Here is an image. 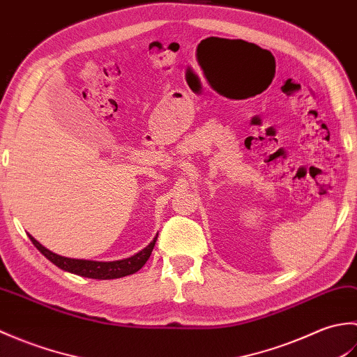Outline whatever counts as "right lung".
<instances>
[{
  "instance_id": "right-lung-1",
  "label": "right lung",
  "mask_w": 357,
  "mask_h": 357,
  "mask_svg": "<svg viewBox=\"0 0 357 357\" xmlns=\"http://www.w3.org/2000/svg\"><path fill=\"white\" fill-rule=\"evenodd\" d=\"M29 238L33 242V245L40 250V252L45 257H47L52 264H55L58 268L73 273V275H78L82 278H90V279H118V278L133 275V273L142 268V265L147 262L151 252H153L158 234L146 248L141 250L139 253H136L130 257H126V259L107 261V262L89 261V259H73V257H66L61 255H56V253L50 252L49 248L41 245L40 242H38L32 236V234H29Z\"/></svg>"
}]
</instances>
